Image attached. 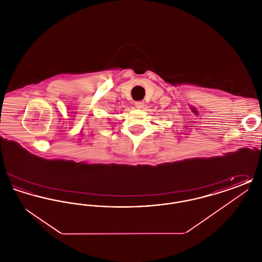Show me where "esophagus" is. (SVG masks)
<instances>
[{"label": "esophagus", "mask_w": 262, "mask_h": 262, "mask_svg": "<svg viewBox=\"0 0 262 262\" xmlns=\"http://www.w3.org/2000/svg\"><path fill=\"white\" fill-rule=\"evenodd\" d=\"M135 105H136V107H137V109H142L143 107H144V102H142V101H137L135 103Z\"/></svg>", "instance_id": "34e87169"}]
</instances>
